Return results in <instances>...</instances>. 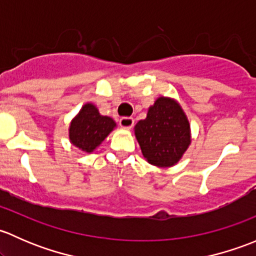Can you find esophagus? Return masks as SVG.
<instances>
[{
  "mask_svg": "<svg viewBox=\"0 0 256 256\" xmlns=\"http://www.w3.org/2000/svg\"><path fill=\"white\" fill-rule=\"evenodd\" d=\"M134 122H135V120H134L132 118H128V116H125V118H121L120 121H118V124H120L121 128H128V130H130V128H132Z\"/></svg>",
  "mask_w": 256,
  "mask_h": 256,
  "instance_id": "1",
  "label": "esophagus"
}]
</instances>
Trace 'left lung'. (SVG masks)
Instances as JSON below:
<instances>
[{"mask_svg": "<svg viewBox=\"0 0 256 256\" xmlns=\"http://www.w3.org/2000/svg\"><path fill=\"white\" fill-rule=\"evenodd\" d=\"M135 136L147 162L157 167L176 164L190 144V126L180 105L160 96L144 120L135 126Z\"/></svg>", "mask_w": 256, "mask_h": 256, "instance_id": "left-lung-1", "label": "left lung"}]
</instances>
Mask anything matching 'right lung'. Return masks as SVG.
<instances>
[{"label": "right lung", "instance_id": "add662e5", "mask_svg": "<svg viewBox=\"0 0 256 256\" xmlns=\"http://www.w3.org/2000/svg\"><path fill=\"white\" fill-rule=\"evenodd\" d=\"M116 128V122L109 116L100 115L95 105L85 104L69 126V140L82 151H94L110 132Z\"/></svg>", "mask_w": 256, "mask_h": 256}]
</instances>
